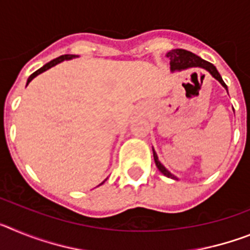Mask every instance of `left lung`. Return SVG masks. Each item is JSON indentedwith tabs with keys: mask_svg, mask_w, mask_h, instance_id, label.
I'll list each match as a JSON object with an SVG mask.
<instances>
[{
	"mask_svg": "<svg viewBox=\"0 0 250 250\" xmlns=\"http://www.w3.org/2000/svg\"><path fill=\"white\" fill-rule=\"evenodd\" d=\"M167 57H169L170 60V70H171V71H182V70H185V68H189V67L204 68V70H207V71L214 77V79H216V80L219 81V83L223 85V87L228 91V87H227L225 83L223 81L222 76H220V74L215 68V66H214L213 63L208 62V61L203 60L202 57L196 56L195 54H193V52H190V51L183 50V48H175V50L169 51V52L167 54ZM152 154H154V160H155L156 167H158V169L160 170L161 173L164 174L165 176H167V178L178 180V178L174 176L173 174L170 173L169 170H167V167L161 164L160 161H159L158 155H156V152L154 149H152Z\"/></svg>",
	"mask_w": 250,
	"mask_h": 250,
	"instance_id": "left-lung-1",
	"label": "left lung"
}]
</instances>
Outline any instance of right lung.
<instances>
[{"label": "right lung", "mask_w": 250, "mask_h": 250, "mask_svg": "<svg viewBox=\"0 0 250 250\" xmlns=\"http://www.w3.org/2000/svg\"><path fill=\"white\" fill-rule=\"evenodd\" d=\"M74 57H76V56H75V55H62V56H60V57H57V59L52 60V61H50V62H47V63H46V65H43L42 67L39 68V70H37V71H35L34 74L31 75L30 77H28L27 85H28V83H30V81L32 80V79H34V77H36V76H37V75L42 74L43 71H46V70H48V68H51V67H52V66L57 65V63H60V62H62L63 60H71V59H74ZM104 183H105V180H104V182L101 183V184H104ZM101 184H100V185H101Z\"/></svg>", "instance_id": "obj_1"}]
</instances>
